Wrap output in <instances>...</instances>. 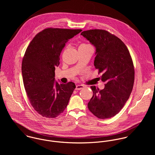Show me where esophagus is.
I'll use <instances>...</instances> for the list:
<instances>
[{"mask_svg": "<svg viewBox=\"0 0 155 155\" xmlns=\"http://www.w3.org/2000/svg\"><path fill=\"white\" fill-rule=\"evenodd\" d=\"M84 88V85H76V90H81L82 88Z\"/></svg>", "mask_w": 155, "mask_h": 155, "instance_id": "1", "label": "esophagus"}]
</instances>
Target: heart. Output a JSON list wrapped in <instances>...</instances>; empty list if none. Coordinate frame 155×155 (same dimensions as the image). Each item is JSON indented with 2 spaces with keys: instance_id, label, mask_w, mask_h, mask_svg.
<instances>
[{
  "instance_id": "obj_1",
  "label": "heart",
  "mask_w": 155,
  "mask_h": 155,
  "mask_svg": "<svg viewBox=\"0 0 155 155\" xmlns=\"http://www.w3.org/2000/svg\"><path fill=\"white\" fill-rule=\"evenodd\" d=\"M82 45H86V44H82Z\"/></svg>"
}]
</instances>
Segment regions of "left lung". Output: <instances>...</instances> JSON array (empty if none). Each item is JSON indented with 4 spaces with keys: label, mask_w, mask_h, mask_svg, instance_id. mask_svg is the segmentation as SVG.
Segmentation results:
<instances>
[{
    "label": "left lung",
    "mask_w": 155,
    "mask_h": 155,
    "mask_svg": "<svg viewBox=\"0 0 155 155\" xmlns=\"http://www.w3.org/2000/svg\"><path fill=\"white\" fill-rule=\"evenodd\" d=\"M95 48L94 66L103 73L104 88L92 86L93 96L88 104L90 111L99 119H108L117 114L128 100L134 82V68L130 52L117 37L104 30L81 33Z\"/></svg>",
    "instance_id": "1"
}]
</instances>
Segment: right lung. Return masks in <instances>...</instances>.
I'll use <instances>...</instances> for the list:
<instances>
[{"label": "right lung", "instance_id": "1", "mask_svg": "<svg viewBox=\"0 0 155 155\" xmlns=\"http://www.w3.org/2000/svg\"><path fill=\"white\" fill-rule=\"evenodd\" d=\"M81 29L48 28L37 34L22 60V79L31 105L43 117L54 118L66 109L76 88L74 83L55 81V67L68 40Z\"/></svg>", "mask_w": 155, "mask_h": 155}]
</instances>
